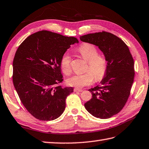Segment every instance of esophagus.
<instances>
[{"mask_svg": "<svg viewBox=\"0 0 149 149\" xmlns=\"http://www.w3.org/2000/svg\"><path fill=\"white\" fill-rule=\"evenodd\" d=\"M74 92H82L83 91H82L81 89L77 88H75L74 89Z\"/></svg>", "mask_w": 149, "mask_h": 149, "instance_id": "1", "label": "esophagus"}]
</instances>
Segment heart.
Masks as SVG:
<instances>
[{
  "instance_id": "b5f03b06",
  "label": "heart",
  "mask_w": 149,
  "mask_h": 149,
  "mask_svg": "<svg viewBox=\"0 0 149 149\" xmlns=\"http://www.w3.org/2000/svg\"><path fill=\"white\" fill-rule=\"evenodd\" d=\"M78 52L88 65L85 73L75 74L69 78L67 83L69 85L77 88H82L90 85L94 81H100L104 78L107 72V61L104 56L99 55L97 48L90 43H84L78 49ZM71 57L69 53L66 52L62 56L61 66L62 72L65 74H69L71 72Z\"/></svg>"
}]
</instances>
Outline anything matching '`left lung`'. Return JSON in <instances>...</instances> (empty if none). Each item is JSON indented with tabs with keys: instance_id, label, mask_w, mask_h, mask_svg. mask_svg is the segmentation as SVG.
<instances>
[{
	"instance_id": "obj_1",
	"label": "left lung",
	"mask_w": 149,
	"mask_h": 149,
	"mask_svg": "<svg viewBox=\"0 0 149 149\" xmlns=\"http://www.w3.org/2000/svg\"><path fill=\"white\" fill-rule=\"evenodd\" d=\"M80 40L98 47L107 61V72L101 86L89 89L92 97L85 107L95 117L108 118L120 112L130 95L134 77V60L125 42L102 31L80 36Z\"/></svg>"
}]
</instances>
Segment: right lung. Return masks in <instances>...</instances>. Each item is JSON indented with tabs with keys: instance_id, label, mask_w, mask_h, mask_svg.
Masks as SVG:
<instances>
[{
	"instance_id": "obj_1",
	"label": "right lung",
	"mask_w": 149,
	"mask_h": 149,
	"mask_svg": "<svg viewBox=\"0 0 149 149\" xmlns=\"http://www.w3.org/2000/svg\"><path fill=\"white\" fill-rule=\"evenodd\" d=\"M74 37L47 31L29 36L19 46L13 62V81L19 100L33 117L41 120L59 117L73 88L58 85L63 81L61 59Z\"/></svg>"
}]
</instances>
